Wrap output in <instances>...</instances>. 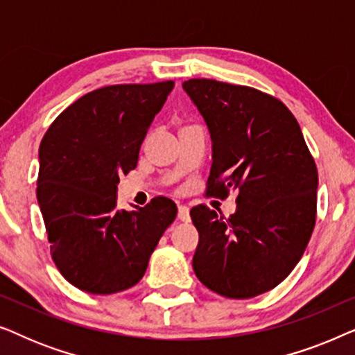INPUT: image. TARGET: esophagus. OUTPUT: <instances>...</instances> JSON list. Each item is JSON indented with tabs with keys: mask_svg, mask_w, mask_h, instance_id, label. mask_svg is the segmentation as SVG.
Instances as JSON below:
<instances>
[{
	"mask_svg": "<svg viewBox=\"0 0 355 355\" xmlns=\"http://www.w3.org/2000/svg\"><path fill=\"white\" fill-rule=\"evenodd\" d=\"M178 218H179V221H182V223L191 221V213H189V208L186 205H181L178 208Z\"/></svg>",
	"mask_w": 355,
	"mask_h": 355,
	"instance_id": "obj_1",
	"label": "esophagus"
}]
</instances>
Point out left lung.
<instances>
[{
  "instance_id": "obj_1",
  "label": "left lung",
  "mask_w": 355,
  "mask_h": 355,
  "mask_svg": "<svg viewBox=\"0 0 355 355\" xmlns=\"http://www.w3.org/2000/svg\"><path fill=\"white\" fill-rule=\"evenodd\" d=\"M182 89L210 130L207 196L237 193L230 218L207 205L191 210L198 231L193 271L213 293L255 297L302 259L317 218L315 159L297 119L275 96L211 79H189Z\"/></svg>"
}]
</instances>
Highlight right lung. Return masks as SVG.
<instances>
[{
  "label": "right lung",
  "instance_id": "1",
  "mask_svg": "<svg viewBox=\"0 0 355 355\" xmlns=\"http://www.w3.org/2000/svg\"><path fill=\"white\" fill-rule=\"evenodd\" d=\"M174 82L110 85L80 96L40 144L37 198L51 259L72 286L114 294L142 279L159 237L176 218L171 198L116 208L119 176L139 150Z\"/></svg>",
  "mask_w": 355,
  "mask_h": 355
}]
</instances>
